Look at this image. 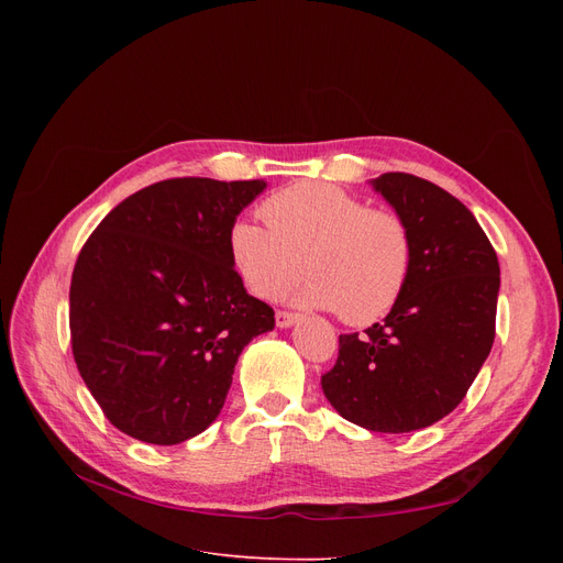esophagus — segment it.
Instances as JSON below:
<instances>
[{
  "label": "esophagus",
  "instance_id": "34e87169",
  "mask_svg": "<svg viewBox=\"0 0 563 563\" xmlns=\"http://www.w3.org/2000/svg\"><path fill=\"white\" fill-rule=\"evenodd\" d=\"M298 317H300V314H296V312H288V310H277V314H275V321H277V327H279V329H288V327H294V323L298 321Z\"/></svg>",
  "mask_w": 563,
  "mask_h": 563
}]
</instances>
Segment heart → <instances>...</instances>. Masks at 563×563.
Here are the masks:
<instances>
[{
	"label": "heart",
	"mask_w": 563,
	"mask_h": 563,
	"mask_svg": "<svg viewBox=\"0 0 563 563\" xmlns=\"http://www.w3.org/2000/svg\"><path fill=\"white\" fill-rule=\"evenodd\" d=\"M267 223L240 220L230 230V261L249 291L279 298L302 272L298 300L338 310L352 327H368L399 302L413 267L406 220L329 183H298L261 203Z\"/></svg>",
	"instance_id": "1"
}]
</instances>
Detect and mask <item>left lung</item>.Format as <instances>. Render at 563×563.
I'll use <instances>...</instances> for the list:
<instances>
[{"instance_id":"left-lung-1","label":"left lung","mask_w":563,"mask_h":563,"mask_svg":"<svg viewBox=\"0 0 563 563\" xmlns=\"http://www.w3.org/2000/svg\"><path fill=\"white\" fill-rule=\"evenodd\" d=\"M373 187L411 230V277L383 323L338 338L321 389L345 420L399 434L465 399L496 338L500 265L472 211L439 185L397 172Z\"/></svg>"}]
</instances>
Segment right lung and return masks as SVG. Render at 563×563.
Listing matches in <instances>:
<instances>
[{
	"label": "right lung",
	"mask_w": 563,
	"mask_h": 563,
	"mask_svg": "<svg viewBox=\"0 0 563 563\" xmlns=\"http://www.w3.org/2000/svg\"><path fill=\"white\" fill-rule=\"evenodd\" d=\"M263 190V180H162L117 203L81 246L73 354L119 432L157 446L197 437L223 408L242 350L275 329L228 246Z\"/></svg>",
	"instance_id": "right-lung-1"
}]
</instances>
